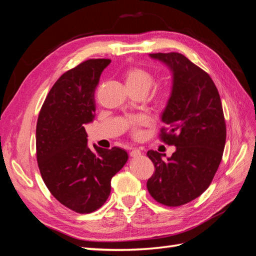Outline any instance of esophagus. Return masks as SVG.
<instances>
[{"label":"esophagus","instance_id":"1","mask_svg":"<svg viewBox=\"0 0 256 256\" xmlns=\"http://www.w3.org/2000/svg\"><path fill=\"white\" fill-rule=\"evenodd\" d=\"M130 156L132 158H136V156H141V151L139 150V149H132V151H130Z\"/></svg>","mask_w":256,"mask_h":256}]
</instances>
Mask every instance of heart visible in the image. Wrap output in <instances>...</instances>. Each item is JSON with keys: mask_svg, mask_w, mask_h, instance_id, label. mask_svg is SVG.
I'll use <instances>...</instances> for the list:
<instances>
[{"mask_svg": "<svg viewBox=\"0 0 256 256\" xmlns=\"http://www.w3.org/2000/svg\"><path fill=\"white\" fill-rule=\"evenodd\" d=\"M153 84H154V76H153L150 72H148L144 69H141V68H132V69H129L126 73L127 88L144 90L146 93H148V90L152 88ZM168 90H162L158 98V103H164V102H166L168 98ZM127 124L128 126L132 128V134L134 136H139L140 128L142 126H146L148 124V118L142 115L134 116L132 118H130Z\"/></svg>", "mask_w": 256, "mask_h": 256, "instance_id": "b5f03b06", "label": "heart"}]
</instances>
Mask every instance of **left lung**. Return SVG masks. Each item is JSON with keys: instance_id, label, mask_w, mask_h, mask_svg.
Instances as JSON below:
<instances>
[{"instance_id": "8db88e82", "label": "left lung", "mask_w": 256, "mask_h": 256, "mask_svg": "<svg viewBox=\"0 0 256 256\" xmlns=\"http://www.w3.org/2000/svg\"><path fill=\"white\" fill-rule=\"evenodd\" d=\"M172 73V90L161 114L168 128L161 139L174 144L171 158L150 150L156 171L146 182L150 195L166 206L194 200L212 183L222 158L226 129L221 100L212 78L178 52L150 54Z\"/></svg>"}]
</instances>
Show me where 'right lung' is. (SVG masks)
Returning a JSON list of instances; mask_svg holds the SVG:
<instances>
[{"mask_svg": "<svg viewBox=\"0 0 256 256\" xmlns=\"http://www.w3.org/2000/svg\"><path fill=\"white\" fill-rule=\"evenodd\" d=\"M110 59H90L64 73L51 88L36 127L37 162L56 200L90 214L104 205L110 180L128 160L120 148L88 146L84 124L95 117L94 92Z\"/></svg>", "mask_w": 256, "mask_h": 256, "instance_id": "add662e5", "label": "right lung"}]
</instances>
